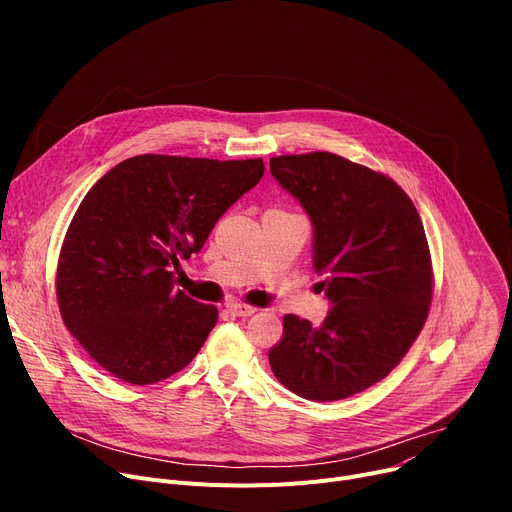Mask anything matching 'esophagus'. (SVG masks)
Masks as SVG:
<instances>
[{
	"mask_svg": "<svg viewBox=\"0 0 512 512\" xmlns=\"http://www.w3.org/2000/svg\"><path fill=\"white\" fill-rule=\"evenodd\" d=\"M228 311L234 313L236 317H251L257 309H255V307H249V305H242V303H230V305H228Z\"/></svg>",
	"mask_w": 512,
	"mask_h": 512,
	"instance_id": "34e87169",
	"label": "esophagus"
}]
</instances>
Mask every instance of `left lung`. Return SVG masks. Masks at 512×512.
I'll use <instances>...</instances> for the list:
<instances>
[{
  "label": "left lung",
  "instance_id": "obj_1",
  "mask_svg": "<svg viewBox=\"0 0 512 512\" xmlns=\"http://www.w3.org/2000/svg\"><path fill=\"white\" fill-rule=\"evenodd\" d=\"M270 172L309 215L330 303L321 326L284 317L270 367L303 398H348L386 378L425 324L432 261L421 218L394 180L336 153L272 157Z\"/></svg>",
  "mask_w": 512,
  "mask_h": 512
}]
</instances>
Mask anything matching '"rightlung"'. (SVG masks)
<instances>
[{"mask_svg":"<svg viewBox=\"0 0 512 512\" xmlns=\"http://www.w3.org/2000/svg\"><path fill=\"white\" fill-rule=\"evenodd\" d=\"M263 159L137 155L103 174L78 205L58 263L70 334L116 378L145 386L195 359L218 309L174 288L180 259L261 180Z\"/></svg>","mask_w":512,"mask_h":512,"instance_id":"right-lung-1","label":"right lung"}]
</instances>
